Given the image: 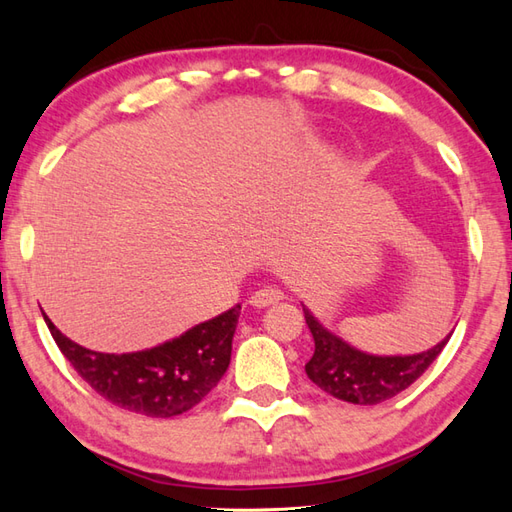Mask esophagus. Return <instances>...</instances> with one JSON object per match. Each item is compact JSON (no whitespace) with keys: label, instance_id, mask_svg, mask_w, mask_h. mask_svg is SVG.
<instances>
[{"label":"esophagus","instance_id":"esophagus-1","mask_svg":"<svg viewBox=\"0 0 512 512\" xmlns=\"http://www.w3.org/2000/svg\"><path fill=\"white\" fill-rule=\"evenodd\" d=\"M281 299H284V292H281V290L262 288V290H257V292H253V295H250L248 303H250V306H255V308H268V306H275V303H279Z\"/></svg>","mask_w":512,"mask_h":512}]
</instances>
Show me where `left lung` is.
Segmentation results:
<instances>
[{
  "mask_svg": "<svg viewBox=\"0 0 512 512\" xmlns=\"http://www.w3.org/2000/svg\"><path fill=\"white\" fill-rule=\"evenodd\" d=\"M303 314L314 339V354L306 363L308 378L325 394L352 405H378L394 398L402 389L416 383L451 339V334L444 336L440 343L418 354L380 356L343 341L341 336L325 328L306 306Z\"/></svg>",
  "mask_w": 512,
  "mask_h": 512,
  "instance_id": "1",
  "label": "left lung"
}]
</instances>
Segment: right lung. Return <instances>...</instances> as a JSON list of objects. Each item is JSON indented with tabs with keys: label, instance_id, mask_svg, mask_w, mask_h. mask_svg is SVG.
Masks as SVG:
<instances>
[{
	"label": "right lung",
	"instance_id": "add662e5",
	"mask_svg": "<svg viewBox=\"0 0 512 512\" xmlns=\"http://www.w3.org/2000/svg\"><path fill=\"white\" fill-rule=\"evenodd\" d=\"M242 306L193 325L176 339L129 354H103L70 341L46 317L52 339L96 394L112 405L151 418L193 409L220 383L231 363L233 334Z\"/></svg>",
	"mask_w": 512,
	"mask_h": 512
}]
</instances>
